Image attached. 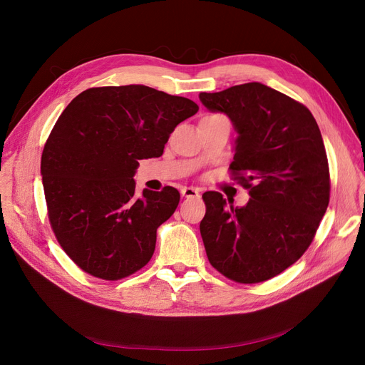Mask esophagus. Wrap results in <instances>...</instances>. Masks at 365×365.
<instances>
[{
	"label": "esophagus",
	"instance_id": "34e87169",
	"mask_svg": "<svg viewBox=\"0 0 365 365\" xmlns=\"http://www.w3.org/2000/svg\"><path fill=\"white\" fill-rule=\"evenodd\" d=\"M182 195H183V197H186V198H194V197H198V195H200V189L185 186V187L182 189Z\"/></svg>",
	"mask_w": 365,
	"mask_h": 365
}]
</instances>
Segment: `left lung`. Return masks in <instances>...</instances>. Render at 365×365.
Segmentation results:
<instances>
[{
    "label": "left lung",
    "instance_id": "left-lung-1",
    "mask_svg": "<svg viewBox=\"0 0 365 365\" xmlns=\"http://www.w3.org/2000/svg\"><path fill=\"white\" fill-rule=\"evenodd\" d=\"M238 133L231 178L248 189L244 207L205 192L200 232L223 277L257 284L279 275L311 245L330 201V168L318 124L303 103L260 83L201 93Z\"/></svg>",
    "mask_w": 365,
    "mask_h": 365
}]
</instances>
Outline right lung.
Wrapping results in <instances>:
<instances>
[{"mask_svg": "<svg viewBox=\"0 0 365 365\" xmlns=\"http://www.w3.org/2000/svg\"><path fill=\"white\" fill-rule=\"evenodd\" d=\"M198 109L146 86H108L80 93L61 113L41 175L54 237L80 269L117 281L150 260L180 194L164 186L138 198L134 171L139 160L161 157L176 125Z\"/></svg>", "mask_w": 365, "mask_h": 365, "instance_id": "add662e5", "label": "right lung"}]
</instances>
